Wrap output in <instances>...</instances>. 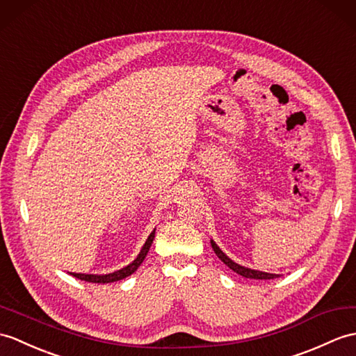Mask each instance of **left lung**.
Wrapping results in <instances>:
<instances>
[{
    "label": "left lung",
    "mask_w": 356,
    "mask_h": 356,
    "mask_svg": "<svg viewBox=\"0 0 356 356\" xmlns=\"http://www.w3.org/2000/svg\"><path fill=\"white\" fill-rule=\"evenodd\" d=\"M211 245H212V249H213V252H216V254L218 256V258H220L222 262H225L230 270H234L235 273H238V275H241L243 277H249V279H275V277H277V275H271V273H264V271L245 268V267H243V266H239V264L234 262L232 259H229L227 256L220 250V247H218L216 243L211 241Z\"/></svg>",
    "instance_id": "1"
}]
</instances>
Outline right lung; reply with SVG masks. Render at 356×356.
I'll return each mask as SVG.
<instances>
[{
	"mask_svg": "<svg viewBox=\"0 0 356 356\" xmlns=\"http://www.w3.org/2000/svg\"><path fill=\"white\" fill-rule=\"evenodd\" d=\"M154 232H156V230H153V232L150 234V236L147 238V241H145V244L143 247V250H140V253L138 254V258L131 264H129L127 267H124V268L115 271V273H111V275H103V276H98V275H80V273H71V275L74 277L80 279V280H85V282H92V284H111V282H117V280H121L124 277L130 276L131 273H135L138 270V267L145 259V256H147L148 250H150V245L153 243Z\"/></svg>",
	"mask_w": 356,
	"mask_h": 356,
	"instance_id": "obj_1",
	"label": "right lung"
}]
</instances>
